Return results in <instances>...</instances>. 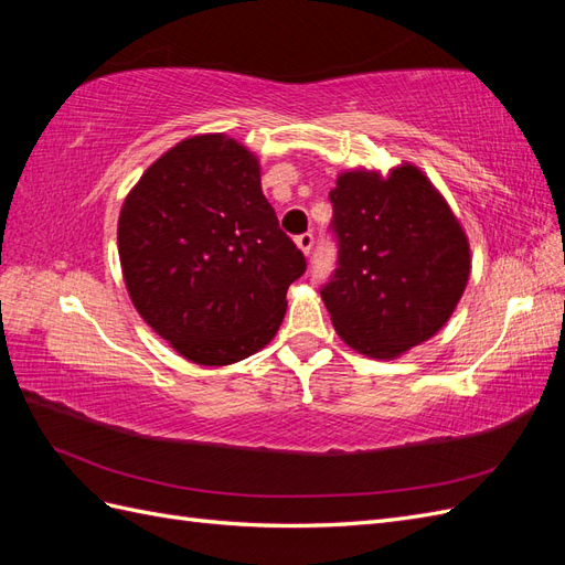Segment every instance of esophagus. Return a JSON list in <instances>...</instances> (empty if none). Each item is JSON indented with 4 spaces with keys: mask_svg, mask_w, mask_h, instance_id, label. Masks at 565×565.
<instances>
[{
    "mask_svg": "<svg viewBox=\"0 0 565 565\" xmlns=\"http://www.w3.org/2000/svg\"><path fill=\"white\" fill-rule=\"evenodd\" d=\"M295 243H297V247H299L303 254H309V252L313 249V235H311V233L297 235V237H295Z\"/></svg>",
    "mask_w": 565,
    "mask_h": 565,
    "instance_id": "esophagus-1",
    "label": "esophagus"
}]
</instances>
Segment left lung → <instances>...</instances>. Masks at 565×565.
<instances>
[{
	"label": "left lung",
	"mask_w": 565,
	"mask_h": 565,
	"mask_svg": "<svg viewBox=\"0 0 565 565\" xmlns=\"http://www.w3.org/2000/svg\"><path fill=\"white\" fill-rule=\"evenodd\" d=\"M339 268L322 289L347 347L396 361L450 320L471 273L469 237L422 169H349L330 193Z\"/></svg>",
	"instance_id": "8db88e82"
}]
</instances>
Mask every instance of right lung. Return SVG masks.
<instances>
[{"label":"right lung","mask_w":565,"mask_h":565,"mask_svg":"<svg viewBox=\"0 0 565 565\" xmlns=\"http://www.w3.org/2000/svg\"><path fill=\"white\" fill-rule=\"evenodd\" d=\"M117 249L139 316L185 361L221 367L276 337L306 270L262 193V164L226 134H195L122 202Z\"/></svg>","instance_id":"right-lung-1"}]
</instances>
